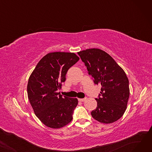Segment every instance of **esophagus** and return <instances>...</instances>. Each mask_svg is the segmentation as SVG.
<instances>
[{
  "label": "esophagus",
  "instance_id": "1",
  "mask_svg": "<svg viewBox=\"0 0 152 152\" xmlns=\"http://www.w3.org/2000/svg\"><path fill=\"white\" fill-rule=\"evenodd\" d=\"M86 100V98H84V99H78V101L80 102H84Z\"/></svg>",
  "mask_w": 152,
  "mask_h": 152
}]
</instances>
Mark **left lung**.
<instances>
[{
  "mask_svg": "<svg viewBox=\"0 0 152 152\" xmlns=\"http://www.w3.org/2000/svg\"><path fill=\"white\" fill-rule=\"evenodd\" d=\"M95 84L101 86L96 109L91 115L100 123H112L122 117L129 97V80L124 70L105 51L89 49L77 52Z\"/></svg>",
  "mask_w": 152,
  "mask_h": 152,
  "instance_id": "obj_1",
  "label": "left lung"
}]
</instances>
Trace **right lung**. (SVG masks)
I'll list each match as a JSON object with an SVG mask.
<instances>
[{"label": "right lung", "instance_id": "1", "mask_svg": "<svg viewBox=\"0 0 152 152\" xmlns=\"http://www.w3.org/2000/svg\"><path fill=\"white\" fill-rule=\"evenodd\" d=\"M79 60L74 53H49L39 61L29 78V102L36 116L47 127L60 128L73 119L77 99L63 97L57 91L65 81L68 70Z\"/></svg>", "mask_w": 152, "mask_h": 152}]
</instances>
